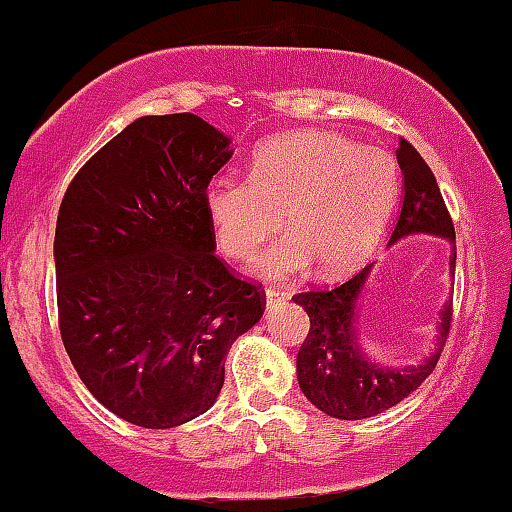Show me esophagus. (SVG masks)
<instances>
[{
  "label": "esophagus",
  "mask_w": 512,
  "mask_h": 512,
  "mask_svg": "<svg viewBox=\"0 0 512 512\" xmlns=\"http://www.w3.org/2000/svg\"><path fill=\"white\" fill-rule=\"evenodd\" d=\"M285 300H287V292H282L280 287H267L265 290V305L267 307H275Z\"/></svg>",
  "instance_id": "esophagus-1"
}]
</instances>
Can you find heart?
Segmentation results:
<instances>
[{
    "label": "heart",
    "instance_id": "b5f03b06",
    "mask_svg": "<svg viewBox=\"0 0 512 512\" xmlns=\"http://www.w3.org/2000/svg\"><path fill=\"white\" fill-rule=\"evenodd\" d=\"M398 165L332 132L302 130L267 140L247 165V180H215L205 210L230 260H250L277 230L287 235L257 262L267 277L315 265L320 277L355 270L398 200Z\"/></svg>",
    "mask_w": 512,
    "mask_h": 512
}]
</instances>
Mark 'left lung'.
Listing matches in <instances>:
<instances>
[{
	"instance_id": "obj_1",
	"label": "left lung",
	"mask_w": 512,
	"mask_h": 512,
	"mask_svg": "<svg viewBox=\"0 0 512 512\" xmlns=\"http://www.w3.org/2000/svg\"><path fill=\"white\" fill-rule=\"evenodd\" d=\"M398 165L405 177V197L390 245L408 235H435L455 242V227L445 207L435 175L408 140H400ZM455 272V252L450 255ZM372 265L332 290L300 292L292 300L310 317V332L297 352V382L305 398L325 415L362 420L393 408L420 388L438 365L450 332L453 300L440 312L438 342L420 365L388 367L365 355L357 337V300Z\"/></svg>"
}]
</instances>
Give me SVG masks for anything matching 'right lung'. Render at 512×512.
<instances>
[{"label": "right lung", "instance_id": "1", "mask_svg": "<svg viewBox=\"0 0 512 512\" xmlns=\"http://www.w3.org/2000/svg\"><path fill=\"white\" fill-rule=\"evenodd\" d=\"M230 137L197 114L127 124L77 172L54 232L64 350L89 393L140 428L215 405L232 342L260 322V285L215 255L205 192Z\"/></svg>", "mask_w": 512, "mask_h": 512}]
</instances>
